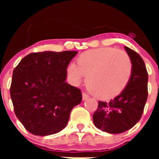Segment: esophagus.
Returning <instances> with one entry per match:
<instances>
[{
  "instance_id": "esophagus-1",
  "label": "esophagus",
  "mask_w": 159,
  "mask_h": 159,
  "mask_svg": "<svg viewBox=\"0 0 159 159\" xmlns=\"http://www.w3.org/2000/svg\"><path fill=\"white\" fill-rule=\"evenodd\" d=\"M82 97H83V100H87V99H89V95H87L86 93H83Z\"/></svg>"
}]
</instances>
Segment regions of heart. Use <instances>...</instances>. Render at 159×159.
Returning a JSON list of instances; mask_svg holds the SVG:
<instances>
[{
    "label": "heart",
    "instance_id": "heart-1",
    "mask_svg": "<svg viewBox=\"0 0 159 159\" xmlns=\"http://www.w3.org/2000/svg\"><path fill=\"white\" fill-rule=\"evenodd\" d=\"M78 64L71 63L67 75L80 84L85 75L88 89L100 99H111L124 91L132 75L131 60L127 52L115 48L92 49L80 55Z\"/></svg>",
    "mask_w": 159,
    "mask_h": 159
}]
</instances>
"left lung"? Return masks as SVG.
I'll use <instances>...</instances> for the list:
<instances>
[{
  "instance_id": "obj_1",
  "label": "left lung",
  "mask_w": 159,
  "mask_h": 159,
  "mask_svg": "<svg viewBox=\"0 0 159 159\" xmlns=\"http://www.w3.org/2000/svg\"><path fill=\"white\" fill-rule=\"evenodd\" d=\"M125 50L131 60L132 75L122 93L110 102L99 101L93 114L95 127L110 134H119L130 130L139 121L148 95V73L144 61L136 52Z\"/></svg>"
}]
</instances>
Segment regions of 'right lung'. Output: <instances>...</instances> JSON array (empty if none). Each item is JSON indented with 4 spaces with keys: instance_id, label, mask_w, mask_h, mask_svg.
Here are the masks:
<instances>
[{
    "instance_id": "right-lung-1",
    "label": "right lung",
    "mask_w": 159,
    "mask_h": 159,
    "mask_svg": "<svg viewBox=\"0 0 159 159\" xmlns=\"http://www.w3.org/2000/svg\"><path fill=\"white\" fill-rule=\"evenodd\" d=\"M77 53H31L13 70L10 95L14 111L32 134L60 132L67 126L72 108L82 101L80 90L66 83V69Z\"/></svg>"
}]
</instances>
